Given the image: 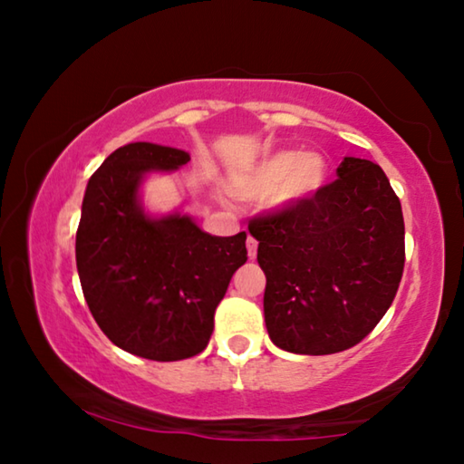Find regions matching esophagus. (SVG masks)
<instances>
[{
    "instance_id": "34e87169",
    "label": "esophagus",
    "mask_w": 464,
    "mask_h": 464,
    "mask_svg": "<svg viewBox=\"0 0 464 464\" xmlns=\"http://www.w3.org/2000/svg\"><path fill=\"white\" fill-rule=\"evenodd\" d=\"M247 256L249 260H256V256H258V241L254 237H247Z\"/></svg>"
}]
</instances>
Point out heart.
Instances as JSON below:
<instances>
[{
  "mask_svg": "<svg viewBox=\"0 0 464 464\" xmlns=\"http://www.w3.org/2000/svg\"><path fill=\"white\" fill-rule=\"evenodd\" d=\"M328 167L320 154H304L281 150L270 154L247 178L235 186V192L244 198L272 194V202L289 206L310 198L322 188Z\"/></svg>",
  "mask_w": 464,
  "mask_h": 464,
  "instance_id": "obj_1",
  "label": "heart"
}]
</instances>
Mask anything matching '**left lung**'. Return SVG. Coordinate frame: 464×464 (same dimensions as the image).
I'll use <instances>...</instances> for the list:
<instances>
[{
	"label": "left lung",
	"instance_id": "obj_1",
	"mask_svg": "<svg viewBox=\"0 0 464 464\" xmlns=\"http://www.w3.org/2000/svg\"><path fill=\"white\" fill-rule=\"evenodd\" d=\"M336 175L305 200L247 225L266 275L268 336L299 355H330L362 343L402 278V208L386 173L347 157Z\"/></svg>",
	"mask_w": 464,
	"mask_h": 464
}]
</instances>
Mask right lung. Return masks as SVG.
Segmentation results:
<instances>
[{"label":"right lung","instance_id":"1","mask_svg":"<svg viewBox=\"0 0 464 464\" xmlns=\"http://www.w3.org/2000/svg\"><path fill=\"white\" fill-rule=\"evenodd\" d=\"M186 150L134 142L109 154L88 179L76 231L84 299L109 341L152 362L206 349L227 286L247 260L246 231L204 233L189 217L149 218L138 202L144 173L173 171Z\"/></svg>","mask_w":464,"mask_h":464}]
</instances>
